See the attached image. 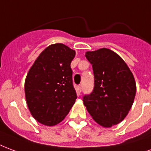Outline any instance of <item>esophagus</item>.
<instances>
[{"instance_id":"34e87169","label":"esophagus","mask_w":151,"mask_h":151,"mask_svg":"<svg viewBox=\"0 0 151 151\" xmlns=\"http://www.w3.org/2000/svg\"><path fill=\"white\" fill-rule=\"evenodd\" d=\"M81 90H82V86L79 85V86L77 87V91H78V92H81Z\"/></svg>"}]
</instances>
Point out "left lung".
<instances>
[{"label": "left lung", "mask_w": 151, "mask_h": 151, "mask_svg": "<svg viewBox=\"0 0 151 151\" xmlns=\"http://www.w3.org/2000/svg\"><path fill=\"white\" fill-rule=\"evenodd\" d=\"M85 56L92 65L95 86L83 96V104L97 124L110 128L125 119L133 105L137 88L134 75L110 49L87 51Z\"/></svg>", "instance_id": "8db88e82"}]
</instances>
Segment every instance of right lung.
Instances as JSON below:
<instances>
[{"label": "right lung", "instance_id": "add662e5", "mask_svg": "<svg viewBox=\"0 0 151 151\" xmlns=\"http://www.w3.org/2000/svg\"><path fill=\"white\" fill-rule=\"evenodd\" d=\"M76 51L63 43L51 44L33 63L25 80L26 104L33 117L47 126L64 119L76 100L71 63Z\"/></svg>", "mask_w": 151, "mask_h": 151}]
</instances>
